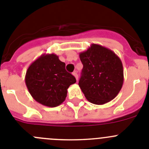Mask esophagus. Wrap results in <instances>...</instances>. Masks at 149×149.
Returning a JSON list of instances; mask_svg holds the SVG:
<instances>
[{
    "label": "esophagus",
    "instance_id": "esophagus-1",
    "mask_svg": "<svg viewBox=\"0 0 149 149\" xmlns=\"http://www.w3.org/2000/svg\"><path fill=\"white\" fill-rule=\"evenodd\" d=\"M72 74H73V75L74 76V77H75L76 80H77V79H78V75H77V72H74L73 73H72Z\"/></svg>",
    "mask_w": 149,
    "mask_h": 149
}]
</instances>
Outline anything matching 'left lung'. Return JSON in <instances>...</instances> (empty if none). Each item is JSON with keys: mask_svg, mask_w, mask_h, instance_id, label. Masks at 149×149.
I'll return each mask as SVG.
<instances>
[{"mask_svg": "<svg viewBox=\"0 0 149 149\" xmlns=\"http://www.w3.org/2000/svg\"><path fill=\"white\" fill-rule=\"evenodd\" d=\"M79 56L84 67L78 85L86 99L101 105L116 98L124 82L123 65L119 56L97 44H92Z\"/></svg>", "mask_w": 149, "mask_h": 149, "instance_id": "8db88e82", "label": "left lung"}]
</instances>
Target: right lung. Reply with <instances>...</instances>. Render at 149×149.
<instances>
[{
    "instance_id": "right-lung-1",
    "label": "right lung",
    "mask_w": 149,
    "mask_h": 149,
    "mask_svg": "<svg viewBox=\"0 0 149 149\" xmlns=\"http://www.w3.org/2000/svg\"><path fill=\"white\" fill-rule=\"evenodd\" d=\"M76 83L75 77L65 70V63L54 54H44L30 64L25 84L33 99L44 106L55 107L67 96V89Z\"/></svg>"
}]
</instances>
